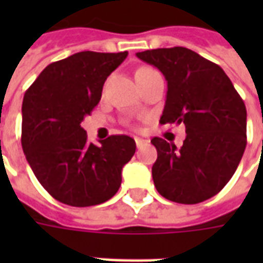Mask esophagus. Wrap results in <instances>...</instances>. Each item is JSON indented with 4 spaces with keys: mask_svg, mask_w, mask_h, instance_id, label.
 Listing matches in <instances>:
<instances>
[{
    "mask_svg": "<svg viewBox=\"0 0 263 263\" xmlns=\"http://www.w3.org/2000/svg\"><path fill=\"white\" fill-rule=\"evenodd\" d=\"M135 143H137V148L141 149V148H143L145 145H148V141H145V139H141V138H137V139H135Z\"/></svg>",
    "mask_w": 263,
    "mask_h": 263,
    "instance_id": "obj_1",
    "label": "esophagus"
}]
</instances>
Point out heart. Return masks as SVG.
<instances>
[{"instance_id": "1", "label": "heart", "mask_w": 263, "mask_h": 263, "mask_svg": "<svg viewBox=\"0 0 263 263\" xmlns=\"http://www.w3.org/2000/svg\"><path fill=\"white\" fill-rule=\"evenodd\" d=\"M139 70H148V69H146V67H142V69H139ZM139 70H138V71H139Z\"/></svg>"}]
</instances>
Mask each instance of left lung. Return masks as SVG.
I'll return each instance as SVG.
<instances>
[{
	"mask_svg": "<svg viewBox=\"0 0 263 263\" xmlns=\"http://www.w3.org/2000/svg\"><path fill=\"white\" fill-rule=\"evenodd\" d=\"M137 56L167 81L160 124H183L180 149L155 137L156 190L171 201L197 204L230 182L247 146V108L220 66L187 48H162Z\"/></svg>",
	"mask_w": 263,
	"mask_h": 263,
	"instance_id": "1",
	"label": "left lung"
}]
</instances>
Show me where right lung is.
<instances>
[{"mask_svg":"<svg viewBox=\"0 0 263 263\" xmlns=\"http://www.w3.org/2000/svg\"><path fill=\"white\" fill-rule=\"evenodd\" d=\"M128 52H79L45 67L24 96L22 149L45 190L73 207L97 205L121 186V172L135 154V141L111 135L100 145L81 128L101 100L107 77Z\"/></svg>","mask_w":263,"mask_h":263,"instance_id":"obj_1","label":"right lung"}]
</instances>
